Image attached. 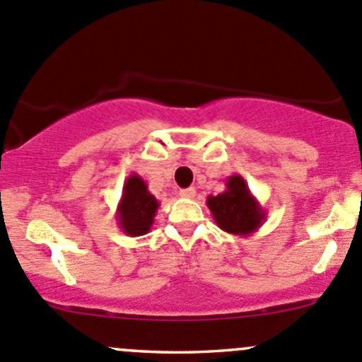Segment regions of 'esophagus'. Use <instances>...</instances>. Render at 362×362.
<instances>
[{
  "mask_svg": "<svg viewBox=\"0 0 362 362\" xmlns=\"http://www.w3.org/2000/svg\"><path fill=\"white\" fill-rule=\"evenodd\" d=\"M180 195L182 197V199H195L197 192H195V188H185V189H181Z\"/></svg>",
  "mask_w": 362,
  "mask_h": 362,
  "instance_id": "34e87169",
  "label": "esophagus"
}]
</instances>
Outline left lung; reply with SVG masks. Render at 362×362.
Masks as SVG:
<instances>
[{
	"instance_id": "8db88e82",
	"label": "left lung",
	"mask_w": 362,
	"mask_h": 362,
	"mask_svg": "<svg viewBox=\"0 0 362 362\" xmlns=\"http://www.w3.org/2000/svg\"><path fill=\"white\" fill-rule=\"evenodd\" d=\"M225 185V192L207 197L209 211L223 232L249 237L263 225L267 211L259 206L242 176L233 174Z\"/></svg>"
}]
</instances>
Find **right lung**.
I'll return each mask as SVG.
<instances>
[{"label":"right lung","instance_id":"right-lung-1","mask_svg":"<svg viewBox=\"0 0 362 362\" xmlns=\"http://www.w3.org/2000/svg\"><path fill=\"white\" fill-rule=\"evenodd\" d=\"M160 202L148 192L146 182L137 174H130L124 182L122 199L117 207V221L122 232L130 237L146 235L155 221Z\"/></svg>","mask_w":362,"mask_h":362}]
</instances>
